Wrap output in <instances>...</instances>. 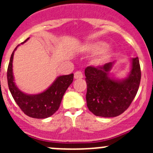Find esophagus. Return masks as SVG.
<instances>
[{"label":"esophagus","instance_id":"1","mask_svg":"<svg viewBox=\"0 0 153 153\" xmlns=\"http://www.w3.org/2000/svg\"><path fill=\"white\" fill-rule=\"evenodd\" d=\"M83 73L81 71H76V72L74 73V78L75 79H81L83 78Z\"/></svg>","mask_w":153,"mask_h":153}]
</instances>
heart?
<instances>
[{"instance_id": "obj_1", "label": "heart", "mask_w": 153, "mask_h": 153, "mask_svg": "<svg viewBox=\"0 0 153 153\" xmlns=\"http://www.w3.org/2000/svg\"><path fill=\"white\" fill-rule=\"evenodd\" d=\"M103 47L104 44H102V43H97V44H93L89 46V47H87V50H88L90 53H96L100 52V51L103 48ZM108 54H109V51H108L107 50H104V51H102V52L100 53V55H99L98 57L95 59V63H98L102 62V60H105V59L107 57Z\"/></svg>"}]
</instances>
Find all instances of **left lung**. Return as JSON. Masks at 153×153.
<instances>
[{
    "label": "left lung",
    "mask_w": 153,
    "mask_h": 153,
    "mask_svg": "<svg viewBox=\"0 0 153 153\" xmlns=\"http://www.w3.org/2000/svg\"><path fill=\"white\" fill-rule=\"evenodd\" d=\"M112 63L85 69L87 85L86 103L95 116L114 117L125 112L134 100L141 79L139 58H132L129 76L123 81H115L108 76Z\"/></svg>",
    "instance_id": "8db88e82"
}]
</instances>
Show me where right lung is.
I'll list each match as a JSON object with an SVG mask.
<instances>
[{
  "instance_id": "right-lung-1",
  "label": "right lung",
  "mask_w": 153,
  "mask_h": 153,
  "mask_svg": "<svg viewBox=\"0 0 153 153\" xmlns=\"http://www.w3.org/2000/svg\"><path fill=\"white\" fill-rule=\"evenodd\" d=\"M28 39L29 38L24 42H26ZM24 42H23L22 44H24ZM17 47L12 53L7 73L8 87L12 97L24 114L28 117L36 119H45L50 117L56 113L60 107L65 92L72 83L74 74H71L70 75L59 76L54 83L44 93L37 95H27L20 91L13 83L12 62L13 53Z\"/></svg>"
}]
</instances>
